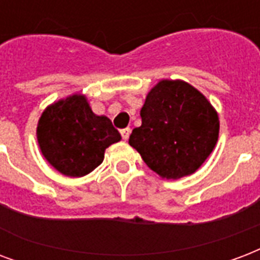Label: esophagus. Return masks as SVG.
Listing matches in <instances>:
<instances>
[{"instance_id": "34e87169", "label": "esophagus", "mask_w": 260, "mask_h": 260, "mask_svg": "<svg viewBox=\"0 0 260 260\" xmlns=\"http://www.w3.org/2000/svg\"><path fill=\"white\" fill-rule=\"evenodd\" d=\"M120 134H121L124 140H128V138H129V135H131V129L129 128H124V129L120 131Z\"/></svg>"}]
</instances>
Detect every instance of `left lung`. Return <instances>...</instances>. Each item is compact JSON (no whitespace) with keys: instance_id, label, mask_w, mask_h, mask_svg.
I'll list each match as a JSON object with an SVG mask.
<instances>
[{"instance_id":"1","label":"left lung","mask_w":260,"mask_h":260,"mask_svg":"<svg viewBox=\"0 0 260 260\" xmlns=\"http://www.w3.org/2000/svg\"><path fill=\"white\" fill-rule=\"evenodd\" d=\"M142 125L129 144L146 165L168 180L195 173L215 147L218 113L206 96L183 80H161L140 110Z\"/></svg>"}]
</instances>
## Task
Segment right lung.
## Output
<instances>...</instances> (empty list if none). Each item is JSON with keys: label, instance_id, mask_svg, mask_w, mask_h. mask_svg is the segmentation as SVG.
<instances>
[{"label": "right lung", "instance_id": "add662e5", "mask_svg": "<svg viewBox=\"0 0 260 260\" xmlns=\"http://www.w3.org/2000/svg\"><path fill=\"white\" fill-rule=\"evenodd\" d=\"M37 138L42 155L55 170L69 177L91 173L104 161L105 150L121 140L106 116H96L87 98L73 94L45 109Z\"/></svg>", "mask_w": 260, "mask_h": 260}]
</instances>
